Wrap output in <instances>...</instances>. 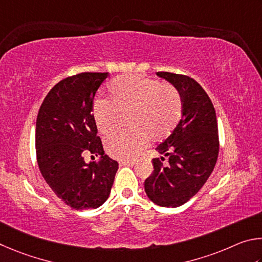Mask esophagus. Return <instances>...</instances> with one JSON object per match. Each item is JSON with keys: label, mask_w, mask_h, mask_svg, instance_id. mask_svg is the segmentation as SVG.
I'll list each match as a JSON object with an SVG mask.
<instances>
[{"label": "esophagus", "mask_w": 262, "mask_h": 262, "mask_svg": "<svg viewBox=\"0 0 262 262\" xmlns=\"http://www.w3.org/2000/svg\"><path fill=\"white\" fill-rule=\"evenodd\" d=\"M135 164H136V161H122V162H119V166H135Z\"/></svg>", "instance_id": "obj_1"}]
</instances>
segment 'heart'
<instances>
[{
    "instance_id": "obj_1",
    "label": "heart",
    "mask_w": 262,
    "mask_h": 262,
    "mask_svg": "<svg viewBox=\"0 0 262 262\" xmlns=\"http://www.w3.org/2000/svg\"><path fill=\"white\" fill-rule=\"evenodd\" d=\"M182 110V95L172 84L126 75L108 82L107 100L94 101L92 118L100 134L109 136L126 115V126L131 130L109 137L104 146L110 157L127 161L144 149L148 139L160 143L168 138L180 121Z\"/></svg>"
}]
</instances>
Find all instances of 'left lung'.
Listing matches in <instances>:
<instances>
[{"label": "left lung", "instance_id": "8db88e82", "mask_svg": "<svg viewBox=\"0 0 262 262\" xmlns=\"http://www.w3.org/2000/svg\"><path fill=\"white\" fill-rule=\"evenodd\" d=\"M157 75L176 87L183 99V115L171 135L157 150L168 157L152 160L154 171L145 181L148 198L161 207L187 203L207 182L217 161L220 140L214 105L193 78L172 72Z\"/></svg>", "mask_w": 262, "mask_h": 262}]
</instances>
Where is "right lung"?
<instances>
[{
	"label": "right lung",
	"instance_id": "right-lung-1",
	"mask_svg": "<svg viewBox=\"0 0 262 262\" xmlns=\"http://www.w3.org/2000/svg\"><path fill=\"white\" fill-rule=\"evenodd\" d=\"M108 72H81L58 81L46 95L35 125L40 172L50 189L77 210L95 209L108 199L118 163L103 153L93 118L96 91ZM85 151L101 155L86 164Z\"/></svg>",
	"mask_w": 262,
	"mask_h": 262
}]
</instances>
